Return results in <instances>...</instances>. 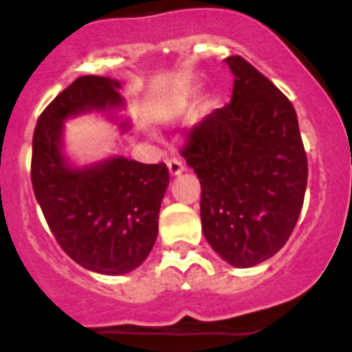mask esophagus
<instances>
[{"label":"esophagus","instance_id":"34e87169","mask_svg":"<svg viewBox=\"0 0 352 352\" xmlns=\"http://www.w3.org/2000/svg\"><path fill=\"white\" fill-rule=\"evenodd\" d=\"M166 166H168L172 175H180V173L184 172V163L180 162L179 158H170L168 162H166Z\"/></svg>","mask_w":352,"mask_h":352}]
</instances>
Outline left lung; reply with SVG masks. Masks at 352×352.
Returning a JSON list of instances; mask_svg holds the SVG:
<instances>
[{"label": "left lung", "mask_w": 352, "mask_h": 352, "mask_svg": "<svg viewBox=\"0 0 352 352\" xmlns=\"http://www.w3.org/2000/svg\"><path fill=\"white\" fill-rule=\"evenodd\" d=\"M232 102L186 134L182 153L201 182L202 233L235 267L281 250L303 206L308 160L289 98L242 56Z\"/></svg>", "instance_id": "1"}]
</instances>
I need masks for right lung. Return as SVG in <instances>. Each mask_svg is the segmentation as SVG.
<instances>
[{"label":"right lung","mask_w":352,"mask_h":352,"mask_svg":"<svg viewBox=\"0 0 352 352\" xmlns=\"http://www.w3.org/2000/svg\"><path fill=\"white\" fill-rule=\"evenodd\" d=\"M119 88L109 76L76 78L38 117L30 165L35 199L63 250L81 267L109 276L131 272L153 248L168 168L127 158L69 168L59 146L66 117L117 107Z\"/></svg>","instance_id":"1"}]
</instances>
